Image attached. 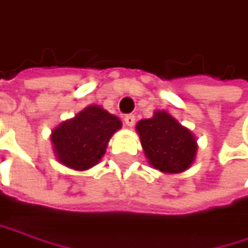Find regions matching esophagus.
I'll return each instance as SVG.
<instances>
[{
  "label": "esophagus",
  "mask_w": 248,
  "mask_h": 248,
  "mask_svg": "<svg viewBox=\"0 0 248 248\" xmlns=\"http://www.w3.org/2000/svg\"><path fill=\"white\" fill-rule=\"evenodd\" d=\"M124 124H127L129 127H132L133 124H135V122H136V118H135V115H126L124 118Z\"/></svg>",
  "instance_id": "34e87169"
}]
</instances>
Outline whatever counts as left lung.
Wrapping results in <instances>:
<instances>
[{
  "label": "left lung",
  "instance_id": "1",
  "mask_svg": "<svg viewBox=\"0 0 248 248\" xmlns=\"http://www.w3.org/2000/svg\"><path fill=\"white\" fill-rule=\"evenodd\" d=\"M149 163L165 173L186 170L196 156V140L189 129L183 127L165 110L136 124Z\"/></svg>",
  "mask_w": 248,
  "mask_h": 248
}]
</instances>
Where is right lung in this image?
I'll list each match as a JSON object with an SVG mask.
<instances>
[{"label": "right lung", "mask_w": 248, "mask_h": 248, "mask_svg": "<svg viewBox=\"0 0 248 248\" xmlns=\"http://www.w3.org/2000/svg\"><path fill=\"white\" fill-rule=\"evenodd\" d=\"M122 122L101 106H88L74 119L59 124L51 140L58 160L75 170L95 166L106 152L110 136Z\"/></svg>", "instance_id": "add662e5"}]
</instances>
